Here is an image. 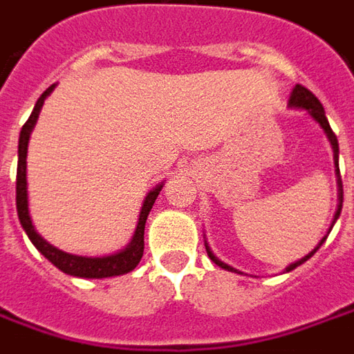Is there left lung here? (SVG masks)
Instances as JSON below:
<instances>
[{"label": "left lung", "mask_w": 354, "mask_h": 354, "mask_svg": "<svg viewBox=\"0 0 354 354\" xmlns=\"http://www.w3.org/2000/svg\"><path fill=\"white\" fill-rule=\"evenodd\" d=\"M289 106L297 107V109H306V111H308V115H310L312 119H314V121H316V123L322 127V129H324V133H326V135H328V138H330L331 148H333V160H335V167H337V169H335V171H337V185H339V208H337V212H335V218H333V219H337L341 214V204H343V185H341L339 162H337V160H339V145H337V136H335V133L331 131V127H330V123H328V117H326V111H324V106L320 104V100L316 98V96H314V94H312L308 88H304V86H301V84H297V86L293 88V92H291ZM324 241H326V237L322 239L320 245L314 248L312 252H308V254L304 256V258H301V260H297L295 264L287 266V268H285V272H291V270H295L297 266H301L303 262H306V260H308L310 256H314V252H316V250L322 247V243H324ZM206 252H208L209 260H212L214 264H218L219 268H223V270H227V272H237L235 268H231V266L223 264L221 260H218V258L214 256V252L209 250L208 245H206ZM237 274H241V272H237Z\"/></svg>", "instance_id": "left-lung-1"}]
</instances>
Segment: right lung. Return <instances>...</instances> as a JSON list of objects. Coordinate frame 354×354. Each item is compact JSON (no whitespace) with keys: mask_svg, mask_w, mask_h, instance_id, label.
<instances>
[{"mask_svg":"<svg viewBox=\"0 0 354 354\" xmlns=\"http://www.w3.org/2000/svg\"><path fill=\"white\" fill-rule=\"evenodd\" d=\"M55 88V84H51L50 88L44 92L38 98L36 106H34L32 113L28 117V121L24 123L21 129V136H19V163H17V214L21 219V225L26 231L28 239L32 241V245L40 252H42L51 264L59 268L63 274L75 275V277H88V279H102V277H113V275H123L133 272L140 258L145 254V225L146 218L152 209L153 202L158 198V194L162 191L163 185H158L153 191L148 192L140 216H138V223H136V231L133 241L127 245V248L119 250L115 254L100 256V258H92V256H77L63 252L59 248L51 247L48 241H44L32 225V219L28 214V194H26V150H28V138L32 133L36 119L40 115V109L44 106V100L50 96L51 90Z\"/></svg>","mask_w":354,"mask_h":354,"instance_id":"obj_1","label":"right lung"}]
</instances>
